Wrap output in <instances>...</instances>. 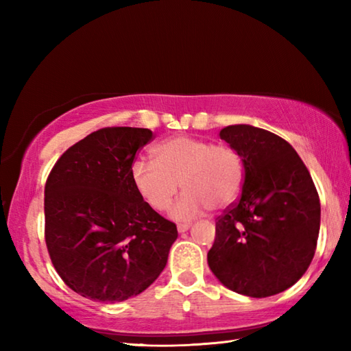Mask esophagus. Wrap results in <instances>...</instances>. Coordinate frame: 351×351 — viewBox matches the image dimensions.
I'll return each mask as SVG.
<instances>
[{"label":"esophagus","mask_w":351,"mask_h":351,"mask_svg":"<svg viewBox=\"0 0 351 351\" xmlns=\"http://www.w3.org/2000/svg\"><path fill=\"white\" fill-rule=\"evenodd\" d=\"M190 229V224L189 223H182V224H178V232H187Z\"/></svg>","instance_id":"34e87169"}]
</instances>
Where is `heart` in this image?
<instances>
[{
	"mask_svg": "<svg viewBox=\"0 0 351 351\" xmlns=\"http://www.w3.org/2000/svg\"><path fill=\"white\" fill-rule=\"evenodd\" d=\"M153 162L134 161L130 169L133 187L144 203L164 212L181 187L186 190L171 209L181 221L197 218L209 207L224 209L239 198L245 167L234 147L192 136H173L152 150Z\"/></svg>",
	"mask_w": 351,
	"mask_h": 351,
	"instance_id": "1",
	"label": "heart"
}]
</instances>
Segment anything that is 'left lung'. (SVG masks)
Masks as SVG:
<instances>
[{"label": "left lung", "instance_id": "obj_1", "mask_svg": "<svg viewBox=\"0 0 351 351\" xmlns=\"http://www.w3.org/2000/svg\"><path fill=\"white\" fill-rule=\"evenodd\" d=\"M219 138L240 153L245 181L239 201L217 218L207 263L226 288L269 297L299 280L316 251L320 203L311 175L280 136L229 125Z\"/></svg>", "mask_w": 351, "mask_h": 351}]
</instances>
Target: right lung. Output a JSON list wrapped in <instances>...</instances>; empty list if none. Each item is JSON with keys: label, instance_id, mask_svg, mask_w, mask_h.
I'll return each mask as SVG.
<instances>
[{"label": "right lung", "instance_id": "add662e5", "mask_svg": "<svg viewBox=\"0 0 351 351\" xmlns=\"http://www.w3.org/2000/svg\"><path fill=\"white\" fill-rule=\"evenodd\" d=\"M148 128L108 127L69 147L45 187V239L77 294L116 304L141 294L167 265L176 224L148 207L130 169Z\"/></svg>", "mask_w": 351, "mask_h": 351}]
</instances>
